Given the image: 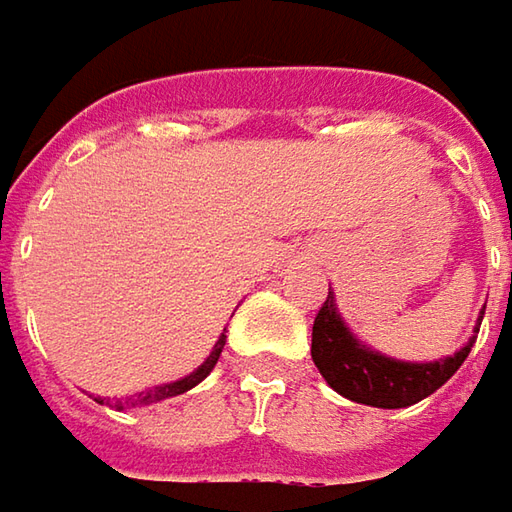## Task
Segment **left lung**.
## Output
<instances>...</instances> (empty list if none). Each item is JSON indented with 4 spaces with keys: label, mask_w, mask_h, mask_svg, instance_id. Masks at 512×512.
<instances>
[{
    "label": "left lung",
    "mask_w": 512,
    "mask_h": 512,
    "mask_svg": "<svg viewBox=\"0 0 512 512\" xmlns=\"http://www.w3.org/2000/svg\"><path fill=\"white\" fill-rule=\"evenodd\" d=\"M484 312L478 315L476 332L481 326ZM476 344V335L458 349L450 358H438L430 364H412V361H395L387 358L367 344H361L341 318L335 295L329 292L323 306L312 323V361L321 369L326 384L341 392L344 398L367 407L381 410H401L412 407L421 398L433 395L435 389L444 387L464 358L470 355V346Z\"/></svg>",
    "instance_id": "obj_1"
}]
</instances>
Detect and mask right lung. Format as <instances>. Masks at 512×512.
<instances>
[{
  "label": "right lung",
  "mask_w": 512,
  "mask_h": 512,
  "mask_svg": "<svg viewBox=\"0 0 512 512\" xmlns=\"http://www.w3.org/2000/svg\"><path fill=\"white\" fill-rule=\"evenodd\" d=\"M223 344H226V335H220L217 338V344H214L212 355L200 364V367L194 369L191 375H186V378H180V381H171V384H163V387H154L148 389V392H140L137 398H128L125 404H117V410H123V407H137V404H154V401H163V398H174V395H183V392H189L191 387H197L209 372L214 369V364H217V358H220V352H223ZM102 404V398H97Z\"/></svg>",
  "instance_id": "obj_1"
}]
</instances>
